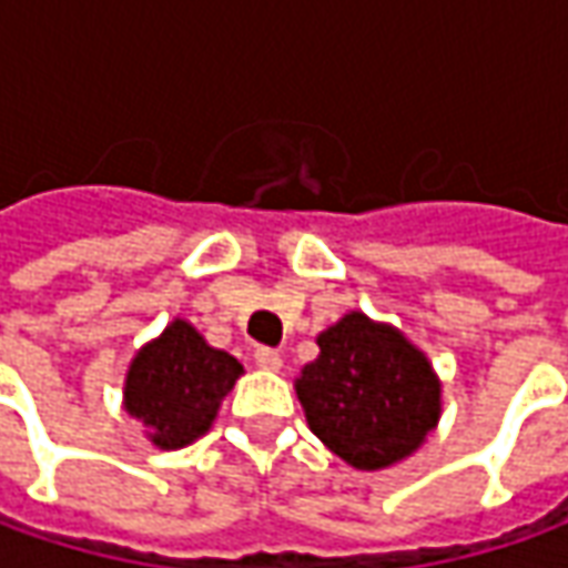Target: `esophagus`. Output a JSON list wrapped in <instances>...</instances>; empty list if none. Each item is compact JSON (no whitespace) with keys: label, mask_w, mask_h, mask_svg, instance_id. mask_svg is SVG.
<instances>
[{"label":"esophagus","mask_w":568,"mask_h":568,"mask_svg":"<svg viewBox=\"0 0 568 568\" xmlns=\"http://www.w3.org/2000/svg\"><path fill=\"white\" fill-rule=\"evenodd\" d=\"M254 364L261 366V369H280V366H283V357H280V351L257 348L254 351Z\"/></svg>","instance_id":"obj_1"}]
</instances>
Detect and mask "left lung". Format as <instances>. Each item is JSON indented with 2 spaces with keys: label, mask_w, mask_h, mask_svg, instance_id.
I'll return each mask as SVG.
<instances>
[{
  "label": "left lung",
  "mask_w": 568,
  "mask_h": 568,
  "mask_svg": "<svg viewBox=\"0 0 568 568\" xmlns=\"http://www.w3.org/2000/svg\"><path fill=\"white\" fill-rule=\"evenodd\" d=\"M298 397L314 435L357 469H385L426 442L442 388L423 351L364 314L342 316L316 338Z\"/></svg>",
  "instance_id": "8db88e82"
}]
</instances>
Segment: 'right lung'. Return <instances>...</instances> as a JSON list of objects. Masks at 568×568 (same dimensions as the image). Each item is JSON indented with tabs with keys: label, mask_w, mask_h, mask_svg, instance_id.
I'll return each mask as SVG.
<instances>
[{
	"label": "right lung",
	"mask_w": 568,
	"mask_h": 568,
	"mask_svg": "<svg viewBox=\"0 0 568 568\" xmlns=\"http://www.w3.org/2000/svg\"><path fill=\"white\" fill-rule=\"evenodd\" d=\"M239 376L242 364L233 354L211 348L186 320H173L130 364L126 414L149 426L158 447H186L211 429L220 400Z\"/></svg>",
	"instance_id": "1"
}]
</instances>
